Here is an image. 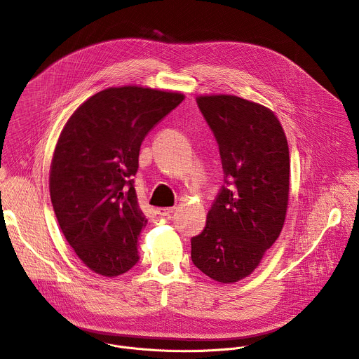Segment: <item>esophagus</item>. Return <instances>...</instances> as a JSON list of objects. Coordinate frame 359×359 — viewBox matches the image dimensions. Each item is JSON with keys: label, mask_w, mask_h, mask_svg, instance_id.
I'll return each mask as SVG.
<instances>
[{"label": "esophagus", "mask_w": 359, "mask_h": 359, "mask_svg": "<svg viewBox=\"0 0 359 359\" xmlns=\"http://www.w3.org/2000/svg\"><path fill=\"white\" fill-rule=\"evenodd\" d=\"M173 208H161V209H158V215H161V216H169V215H172L173 213Z\"/></svg>", "instance_id": "obj_1"}]
</instances>
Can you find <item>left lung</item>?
Segmentation results:
<instances>
[{
  "label": "left lung",
  "instance_id": "1",
  "mask_svg": "<svg viewBox=\"0 0 359 359\" xmlns=\"http://www.w3.org/2000/svg\"><path fill=\"white\" fill-rule=\"evenodd\" d=\"M219 143L224 184L191 238V262L215 281L250 276L284 226L290 191V153L273 111L234 95L197 97Z\"/></svg>",
  "mask_w": 359,
  "mask_h": 359
}]
</instances>
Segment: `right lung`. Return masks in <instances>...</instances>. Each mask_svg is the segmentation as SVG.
<instances>
[{
    "label": "right lung",
    "instance_id": "obj_1",
    "mask_svg": "<svg viewBox=\"0 0 359 359\" xmlns=\"http://www.w3.org/2000/svg\"><path fill=\"white\" fill-rule=\"evenodd\" d=\"M183 99L151 88H108L85 100L60 135L50 201L69 245L100 276H121L139 262L137 237L147 223L133 186L140 144Z\"/></svg>",
    "mask_w": 359,
    "mask_h": 359
}]
</instances>
